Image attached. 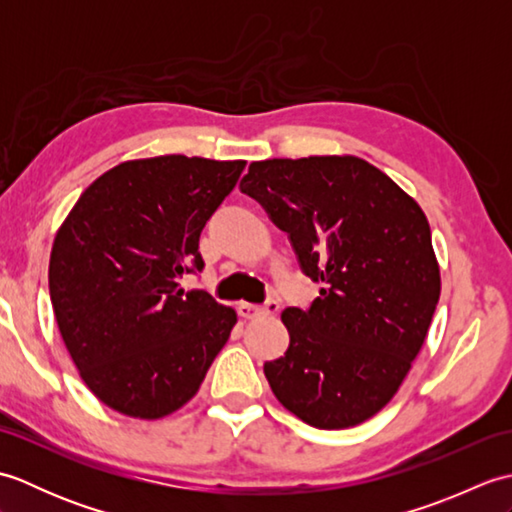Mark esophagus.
Listing matches in <instances>:
<instances>
[{"mask_svg": "<svg viewBox=\"0 0 512 512\" xmlns=\"http://www.w3.org/2000/svg\"><path fill=\"white\" fill-rule=\"evenodd\" d=\"M279 310V301L270 299L264 306H255V303H239L237 312L239 317L244 319H259V317H268V314H275Z\"/></svg>", "mask_w": 512, "mask_h": 512, "instance_id": "1", "label": "esophagus"}]
</instances>
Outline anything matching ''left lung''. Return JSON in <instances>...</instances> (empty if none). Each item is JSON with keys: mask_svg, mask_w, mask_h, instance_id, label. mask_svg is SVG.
Here are the masks:
<instances>
[{"mask_svg": "<svg viewBox=\"0 0 512 512\" xmlns=\"http://www.w3.org/2000/svg\"><path fill=\"white\" fill-rule=\"evenodd\" d=\"M242 193L288 233L321 284L281 321L290 345L264 374L277 400L317 429L361 424L394 398L440 299L431 228L418 202L356 156L250 162Z\"/></svg>", "mask_w": 512, "mask_h": 512, "instance_id": "8db88e82", "label": "left lung"}]
</instances>
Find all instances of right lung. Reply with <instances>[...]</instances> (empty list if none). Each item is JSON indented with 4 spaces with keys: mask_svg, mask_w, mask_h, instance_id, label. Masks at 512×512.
<instances>
[{
    "mask_svg": "<svg viewBox=\"0 0 512 512\" xmlns=\"http://www.w3.org/2000/svg\"><path fill=\"white\" fill-rule=\"evenodd\" d=\"M244 165L180 154L121 162L81 193L54 237V319L83 383L114 411H178L231 336L235 310L178 279L204 268L200 233Z\"/></svg>",
    "mask_w": 512,
    "mask_h": 512,
    "instance_id": "1",
    "label": "right lung"
}]
</instances>
